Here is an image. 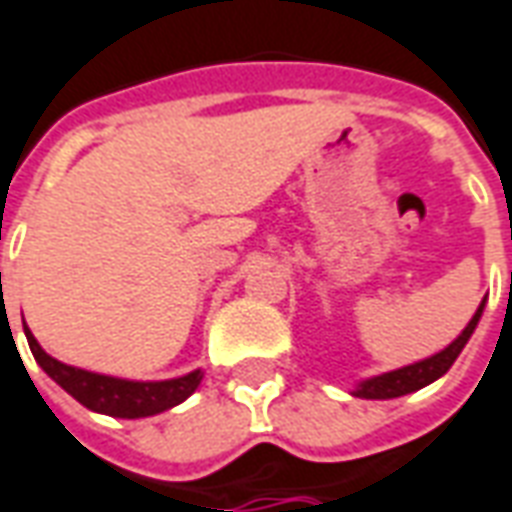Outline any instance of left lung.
<instances>
[{"label":"left lung","instance_id":"1","mask_svg":"<svg viewBox=\"0 0 512 512\" xmlns=\"http://www.w3.org/2000/svg\"><path fill=\"white\" fill-rule=\"evenodd\" d=\"M482 307H485V302H482L480 310L474 313V318L468 321L466 330L460 332L455 341L449 343L443 352L427 357V360H421V363H413V366L396 368V371L380 374V377H374V380L360 382V388L355 391V396H360V399H396V396L418 391V388H424V385H430V382H435L438 377H443V374L452 368L457 355L463 352V346L468 343V338H471V332H474V327H477V321H480L482 316Z\"/></svg>","mask_w":512,"mask_h":512}]
</instances>
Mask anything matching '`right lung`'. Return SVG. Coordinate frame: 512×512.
<instances>
[{
    "instance_id": "obj_1",
    "label": "right lung",
    "mask_w": 512,
    "mask_h": 512,
    "mask_svg": "<svg viewBox=\"0 0 512 512\" xmlns=\"http://www.w3.org/2000/svg\"><path fill=\"white\" fill-rule=\"evenodd\" d=\"M24 332H27V343H30L32 357L38 360V366L44 368L63 391L71 393L80 405L96 410V413H105V416H155V413H163V410L185 402L202 382V371H191L185 377L166 382H130L94 374V371H82V368L66 366V363L46 355L27 327H24Z\"/></svg>"
}]
</instances>
